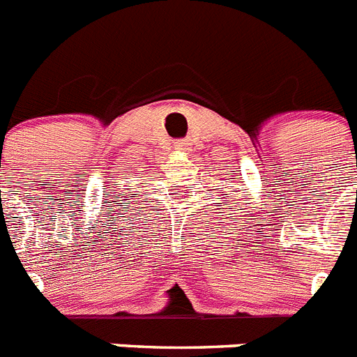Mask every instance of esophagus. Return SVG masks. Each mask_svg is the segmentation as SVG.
I'll return each instance as SVG.
<instances>
[{
	"mask_svg": "<svg viewBox=\"0 0 357 357\" xmlns=\"http://www.w3.org/2000/svg\"><path fill=\"white\" fill-rule=\"evenodd\" d=\"M191 148V143L188 139H181L175 143V150L176 151H188Z\"/></svg>",
	"mask_w": 357,
	"mask_h": 357,
	"instance_id": "esophagus-1",
	"label": "esophagus"
}]
</instances>
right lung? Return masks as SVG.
I'll use <instances>...</instances> for the list:
<instances>
[{"instance_id": "add662e5", "label": "right lung", "mask_w": 357, "mask_h": 357, "mask_svg": "<svg viewBox=\"0 0 357 357\" xmlns=\"http://www.w3.org/2000/svg\"><path fill=\"white\" fill-rule=\"evenodd\" d=\"M127 198H128V197H127Z\"/></svg>"}]
</instances>
